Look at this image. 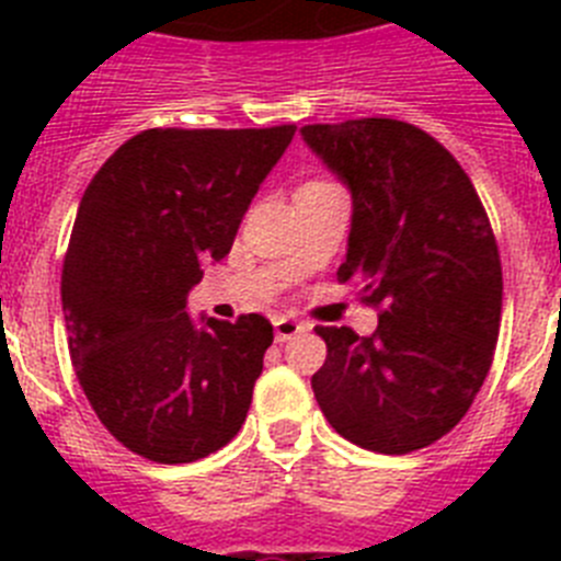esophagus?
Masks as SVG:
<instances>
[{
  "instance_id": "esophagus-1",
  "label": "esophagus",
  "mask_w": 561,
  "mask_h": 561,
  "mask_svg": "<svg viewBox=\"0 0 561 561\" xmlns=\"http://www.w3.org/2000/svg\"><path fill=\"white\" fill-rule=\"evenodd\" d=\"M272 325H275V340L277 342L291 340V336H297L300 331L309 329V325L300 323V320H295V317H275V323H272Z\"/></svg>"
}]
</instances>
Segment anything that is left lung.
I'll use <instances>...</instances> for the list:
<instances>
[{
  "label": "left lung",
  "mask_w": 561,
  "mask_h": 561,
  "mask_svg": "<svg viewBox=\"0 0 561 561\" xmlns=\"http://www.w3.org/2000/svg\"><path fill=\"white\" fill-rule=\"evenodd\" d=\"M300 131L354 199L336 280L379 311L370 336L317 325L329 354L311 376L314 399L356 447L415 453L463 419L492 368L503 309L492 225L460 162L413 123Z\"/></svg>",
  "instance_id": "obj_1"
}]
</instances>
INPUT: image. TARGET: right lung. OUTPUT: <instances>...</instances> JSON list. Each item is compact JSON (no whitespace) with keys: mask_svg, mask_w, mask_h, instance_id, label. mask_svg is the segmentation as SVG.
<instances>
[{"mask_svg":"<svg viewBox=\"0 0 561 561\" xmlns=\"http://www.w3.org/2000/svg\"><path fill=\"white\" fill-rule=\"evenodd\" d=\"M297 126L146 128L92 176L61 272L69 356L103 427L157 463H193L247 419L272 323L185 311Z\"/></svg>","mask_w":561,"mask_h":561,"instance_id":"right-lung-1","label":"right lung"}]
</instances>
